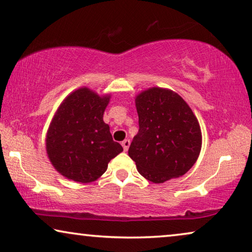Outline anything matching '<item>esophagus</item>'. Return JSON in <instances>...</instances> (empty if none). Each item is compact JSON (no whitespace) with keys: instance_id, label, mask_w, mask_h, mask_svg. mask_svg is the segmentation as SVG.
<instances>
[{"instance_id":"34e87169","label":"esophagus","mask_w":252,"mask_h":252,"mask_svg":"<svg viewBox=\"0 0 252 252\" xmlns=\"http://www.w3.org/2000/svg\"><path fill=\"white\" fill-rule=\"evenodd\" d=\"M129 144H130V141H129L128 139L124 140L123 142H122V146H123V148H124V150H125V151L128 150V148H129Z\"/></svg>"}]
</instances>
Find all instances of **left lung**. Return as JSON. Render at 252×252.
<instances>
[{"mask_svg":"<svg viewBox=\"0 0 252 252\" xmlns=\"http://www.w3.org/2000/svg\"><path fill=\"white\" fill-rule=\"evenodd\" d=\"M139 132L128 155L140 174L155 184L181 177L190 170L201 151L199 124L177 93L150 88L135 99Z\"/></svg>","mask_w":252,"mask_h":252,"instance_id":"obj_1","label":"left lung"}]
</instances>
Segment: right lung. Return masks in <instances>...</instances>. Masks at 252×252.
Wrapping results in <instances>:
<instances>
[{
  "label": "right lung",
  "instance_id": "1",
  "mask_svg": "<svg viewBox=\"0 0 252 252\" xmlns=\"http://www.w3.org/2000/svg\"><path fill=\"white\" fill-rule=\"evenodd\" d=\"M109 98L81 88L58 108L47 134V153L65 178L85 184L95 181L106 171L109 161L123 151L103 122Z\"/></svg>",
  "mask_w": 252,
  "mask_h": 252
}]
</instances>
